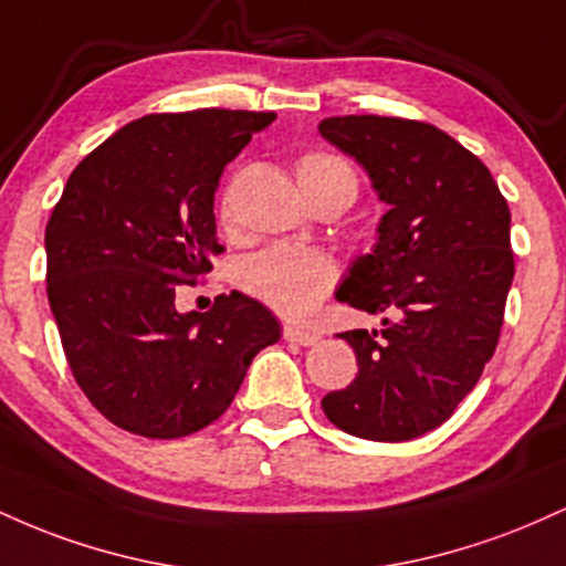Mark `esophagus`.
<instances>
[{
    "label": "esophagus",
    "instance_id": "esophagus-1",
    "mask_svg": "<svg viewBox=\"0 0 566 566\" xmlns=\"http://www.w3.org/2000/svg\"><path fill=\"white\" fill-rule=\"evenodd\" d=\"M284 340L297 343V346H316V343H319V335L311 333V329L292 327V324H287V327H284Z\"/></svg>",
    "mask_w": 566,
    "mask_h": 566
}]
</instances>
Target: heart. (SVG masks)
<instances>
[{
  "mask_svg": "<svg viewBox=\"0 0 566 566\" xmlns=\"http://www.w3.org/2000/svg\"><path fill=\"white\" fill-rule=\"evenodd\" d=\"M295 170L311 205L329 197L350 205L359 191L356 170L337 154L308 151L297 159ZM335 282L337 265L327 252L295 244H276L255 252L237 271V284L247 295L287 319H303V316L314 314V308L335 287Z\"/></svg>",
  "mask_w": 566,
  "mask_h": 566,
  "instance_id": "b5f03b06",
  "label": "heart"
}]
</instances>
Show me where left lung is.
Masks as SVG:
<instances>
[{"mask_svg":"<svg viewBox=\"0 0 566 566\" xmlns=\"http://www.w3.org/2000/svg\"><path fill=\"white\" fill-rule=\"evenodd\" d=\"M319 133L388 205L373 252L337 290L382 314V329L337 335L359 373L322 409L350 437L418 439L450 420L495 354L513 282L509 201L482 159L428 122L329 116Z\"/></svg>","mask_w":566,"mask_h":566,"instance_id":"left-lung-1","label":"left lung"}]
</instances>
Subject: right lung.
<instances>
[{
  "mask_svg": "<svg viewBox=\"0 0 566 566\" xmlns=\"http://www.w3.org/2000/svg\"><path fill=\"white\" fill-rule=\"evenodd\" d=\"M274 112L199 108L129 122L71 172L44 231L48 297L76 382L114 426L180 439L218 420L282 327L242 292L175 308L223 252L216 188Z\"/></svg>",
  "mask_w": 566,
  "mask_h": 566,
  "instance_id": "add662e5",
  "label": "right lung"
}]
</instances>
